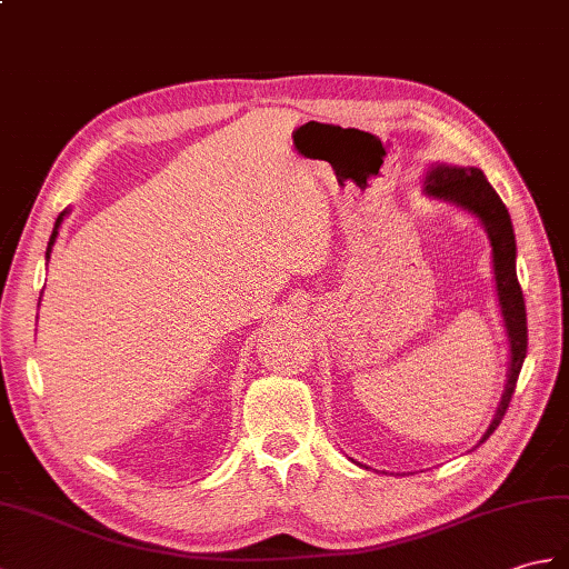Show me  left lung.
<instances>
[{"mask_svg":"<svg viewBox=\"0 0 569 569\" xmlns=\"http://www.w3.org/2000/svg\"><path fill=\"white\" fill-rule=\"evenodd\" d=\"M421 191L433 201L451 203L460 210H466L472 218H478L487 232V240L492 247V271H495V288L497 302L505 322V332L509 341V371H507V388L501 395L497 415L490 421V427L482 433L480 443L490 439L492 431L505 419L507 407L511 402L513 388L521 373V366L528 349V329H526V306L523 293L517 279V237H513V224L509 218L507 206L501 203L497 191L485 179L482 169L478 167H458L446 162H433L421 181ZM478 443V446H480Z\"/></svg>","mask_w":569,"mask_h":569,"instance_id":"1","label":"left lung"}]
</instances>
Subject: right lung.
I'll list each match as a JSON object with an SVG mask.
<instances>
[{
	"label": "right lung",
	"instance_id": "add662e5",
	"mask_svg": "<svg viewBox=\"0 0 569 569\" xmlns=\"http://www.w3.org/2000/svg\"><path fill=\"white\" fill-rule=\"evenodd\" d=\"M68 213H70V208H64L62 213L58 216V220H56V228H52V234H50V242H48V249H46V259H50V252H52V244H56V240H58V232H60V224H62V220L68 218Z\"/></svg>",
	"mask_w": 569,
	"mask_h": 569
}]
</instances>
